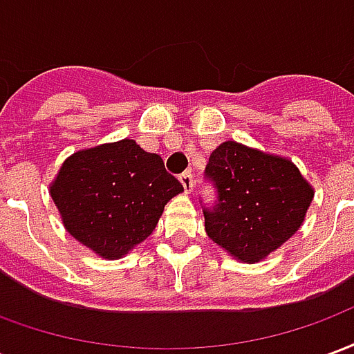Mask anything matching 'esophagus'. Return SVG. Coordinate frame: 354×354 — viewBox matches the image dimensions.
Masks as SVG:
<instances>
[{
  "instance_id": "obj_1",
  "label": "esophagus",
  "mask_w": 354,
  "mask_h": 354,
  "mask_svg": "<svg viewBox=\"0 0 354 354\" xmlns=\"http://www.w3.org/2000/svg\"><path fill=\"white\" fill-rule=\"evenodd\" d=\"M180 182H182V185H184L185 193H192V189H193L192 172H184V174H180Z\"/></svg>"
}]
</instances>
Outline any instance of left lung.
Listing matches in <instances>:
<instances>
[{"mask_svg":"<svg viewBox=\"0 0 354 354\" xmlns=\"http://www.w3.org/2000/svg\"><path fill=\"white\" fill-rule=\"evenodd\" d=\"M207 176L218 205L205 212L216 245L245 263H258L296 233L315 189L288 157L227 140L210 153Z\"/></svg>","mask_w":354,"mask_h":354,"instance_id":"left-lung-1","label":"left lung"}]
</instances>
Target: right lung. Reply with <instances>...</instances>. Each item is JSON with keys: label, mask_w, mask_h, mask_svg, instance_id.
I'll list each match as a JSON object with an SVG mask.
<instances>
[{"label": "right lung", "mask_w": 354, "mask_h": 354, "mask_svg": "<svg viewBox=\"0 0 354 354\" xmlns=\"http://www.w3.org/2000/svg\"><path fill=\"white\" fill-rule=\"evenodd\" d=\"M182 192L161 157L129 138L75 151L49 185L66 231L106 260L146 241Z\"/></svg>", "instance_id": "right-lung-1"}]
</instances>
